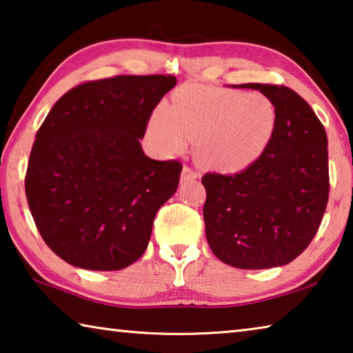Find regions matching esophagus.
<instances>
[{"instance_id": "1", "label": "esophagus", "mask_w": 353, "mask_h": 353, "mask_svg": "<svg viewBox=\"0 0 353 353\" xmlns=\"http://www.w3.org/2000/svg\"><path fill=\"white\" fill-rule=\"evenodd\" d=\"M199 177V172L188 168V166H183L182 170V176H181V182H188V181H194V179Z\"/></svg>"}]
</instances>
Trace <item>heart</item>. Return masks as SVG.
Listing matches in <instances>:
<instances>
[{
    "instance_id": "heart-1",
    "label": "heart",
    "mask_w": 353,
    "mask_h": 353,
    "mask_svg": "<svg viewBox=\"0 0 353 353\" xmlns=\"http://www.w3.org/2000/svg\"><path fill=\"white\" fill-rule=\"evenodd\" d=\"M277 126L274 101L260 92L218 87H183L171 105L160 104L148 134L159 151L179 154L196 140L202 163L219 171H240L256 162Z\"/></svg>"
}]
</instances>
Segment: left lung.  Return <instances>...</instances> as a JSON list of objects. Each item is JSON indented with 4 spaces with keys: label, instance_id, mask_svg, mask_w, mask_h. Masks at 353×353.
<instances>
[{
    "label": "left lung",
    "instance_id": "1",
    "mask_svg": "<svg viewBox=\"0 0 353 353\" xmlns=\"http://www.w3.org/2000/svg\"><path fill=\"white\" fill-rule=\"evenodd\" d=\"M270 97L277 126L261 157L234 176L207 172L204 221L218 259L240 270L288 265L308 248L328 201L325 129L296 92L241 83Z\"/></svg>",
    "mask_w": 353,
    "mask_h": 353
}]
</instances>
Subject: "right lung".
Masks as SVG:
<instances>
[{
	"mask_svg": "<svg viewBox=\"0 0 353 353\" xmlns=\"http://www.w3.org/2000/svg\"><path fill=\"white\" fill-rule=\"evenodd\" d=\"M176 83L170 74L90 81L48 113L29 155L26 198L43 241L70 265L118 271L145 254L182 165L149 159L140 139Z\"/></svg>",
	"mask_w": 353,
	"mask_h": 353,
	"instance_id": "right-lung-1",
	"label": "right lung"
}]
</instances>
